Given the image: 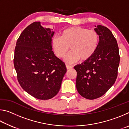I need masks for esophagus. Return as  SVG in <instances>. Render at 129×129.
Segmentation results:
<instances>
[{
    "mask_svg": "<svg viewBox=\"0 0 129 129\" xmlns=\"http://www.w3.org/2000/svg\"><path fill=\"white\" fill-rule=\"evenodd\" d=\"M66 67H67V69L68 70L71 69H72L73 68L72 66H71V65H68V64H66Z\"/></svg>",
    "mask_w": 129,
    "mask_h": 129,
    "instance_id": "esophagus-1",
    "label": "esophagus"
}]
</instances>
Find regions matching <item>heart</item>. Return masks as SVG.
<instances>
[{
	"instance_id": "obj_1",
	"label": "heart",
	"mask_w": 129,
	"mask_h": 129,
	"mask_svg": "<svg viewBox=\"0 0 129 129\" xmlns=\"http://www.w3.org/2000/svg\"><path fill=\"white\" fill-rule=\"evenodd\" d=\"M99 41V34L95 30L80 27H72L63 30L61 38L54 37L52 41L56 56L62 58L69 50L71 52L65 57V61L73 64L80 59L86 61L94 54Z\"/></svg>"
}]
</instances>
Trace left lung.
Listing matches in <instances>:
<instances>
[{"mask_svg": "<svg viewBox=\"0 0 129 129\" xmlns=\"http://www.w3.org/2000/svg\"><path fill=\"white\" fill-rule=\"evenodd\" d=\"M94 30L99 36L96 51L90 58L75 67L76 88L81 95L89 100L101 97L113 86L120 61L117 40L110 30L100 25Z\"/></svg>", "mask_w": 129, "mask_h": 129, "instance_id": "1", "label": "left lung"}]
</instances>
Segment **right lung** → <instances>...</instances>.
<instances>
[{
    "mask_svg": "<svg viewBox=\"0 0 129 129\" xmlns=\"http://www.w3.org/2000/svg\"><path fill=\"white\" fill-rule=\"evenodd\" d=\"M54 32L35 21L25 28L16 42L14 64L26 92L39 100L54 97L67 72L65 63L52 51Z\"/></svg>",
    "mask_w": 129,
    "mask_h": 129,
    "instance_id": "right-lung-1",
    "label": "right lung"
}]
</instances>
